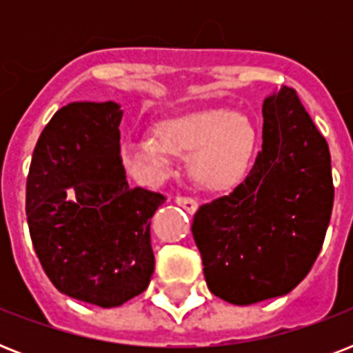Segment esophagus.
Wrapping results in <instances>:
<instances>
[{"mask_svg":"<svg viewBox=\"0 0 353 353\" xmlns=\"http://www.w3.org/2000/svg\"><path fill=\"white\" fill-rule=\"evenodd\" d=\"M176 203L179 205V207H183L187 212H190V214H194V212L198 210V201L192 198H187V196H177Z\"/></svg>","mask_w":353,"mask_h":353,"instance_id":"1","label":"esophagus"}]
</instances>
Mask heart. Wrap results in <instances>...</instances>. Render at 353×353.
<instances>
[{
  "mask_svg": "<svg viewBox=\"0 0 353 353\" xmlns=\"http://www.w3.org/2000/svg\"><path fill=\"white\" fill-rule=\"evenodd\" d=\"M157 135H133L122 143V165L141 183H154L170 170L174 155L190 157L188 170L198 187L227 192L249 174L258 133L247 115L209 108L166 119Z\"/></svg>",
  "mask_w": 353,
  "mask_h": 353,
  "instance_id": "b5f03b06",
  "label": "heart"
}]
</instances>
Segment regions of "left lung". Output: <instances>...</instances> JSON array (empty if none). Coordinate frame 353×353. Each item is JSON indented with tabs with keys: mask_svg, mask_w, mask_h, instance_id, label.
Listing matches in <instances>:
<instances>
[{
	"mask_svg": "<svg viewBox=\"0 0 353 353\" xmlns=\"http://www.w3.org/2000/svg\"><path fill=\"white\" fill-rule=\"evenodd\" d=\"M263 143L245 181L194 214L209 290L247 306L282 296L317 260L334 207L326 139L293 88L263 101Z\"/></svg>",
	"mask_w": 353,
	"mask_h": 353,
	"instance_id": "obj_1",
	"label": "left lung"
}]
</instances>
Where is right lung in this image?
Here are the masks:
<instances>
[{"label":"right lung","instance_id":"1","mask_svg":"<svg viewBox=\"0 0 353 353\" xmlns=\"http://www.w3.org/2000/svg\"><path fill=\"white\" fill-rule=\"evenodd\" d=\"M121 106L73 102L36 143L25 210L36 256L60 293L101 307L141 295L155 260L150 220L165 196L128 185Z\"/></svg>","mask_w":353,"mask_h":353}]
</instances>
